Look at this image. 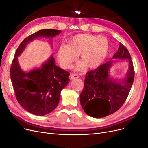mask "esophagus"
<instances>
[{
	"label": "esophagus",
	"instance_id": "1",
	"mask_svg": "<svg viewBox=\"0 0 148 148\" xmlns=\"http://www.w3.org/2000/svg\"><path fill=\"white\" fill-rule=\"evenodd\" d=\"M70 77L71 79H77L79 78V76L77 74H71Z\"/></svg>",
	"mask_w": 148,
	"mask_h": 148
}]
</instances>
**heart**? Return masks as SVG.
Wrapping results in <instances>:
<instances>
[{
    "mask_svg": "<svg viewBox=\"0 0 148 148\" xmlns=\"http://www.w3.org/2000/svg\"><path fill=\"white\" fill-rule=\"evenodd\" d=\"M108 42L102 36L90 34H79L71 38L67 46H62L58 51L57 57L60 65L69 69L79 55V61L75 69L83 70L85 66L95 69L99 66L106 57Z\"/></svg>",
    "mask_w": 148,
    "mask_h": 148,
    "instance_id": "heart-1",
    "label": "heart"
}]
</instances>
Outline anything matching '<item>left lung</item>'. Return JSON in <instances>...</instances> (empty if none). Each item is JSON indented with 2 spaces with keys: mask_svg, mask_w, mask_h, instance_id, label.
I'll return each mask as SVG.
<instances>
[{
  "mask_svg": "<svg viewBox=\"0 0 148 148\" xmlns=\"http://www.w3.org/2000/svg\"><path fill=\"white\" fill-rule=\"evenodd\" d=\"M112 59H128L127 74L122 80L110 77V68L114 60L86 73L80 103L85 113L91 117H104L117 111L124 104L132 86L135 78L133 62L128 49L122 43Z\"/></svg>",
  "mask_w": 148,
  "mask_h": 148,
  "instance_id": "8db88e82",
  "label": "left lung"
}]
</instances>
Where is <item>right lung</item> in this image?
Wrapping results in <instances>:
<instances>
[{
  "instance_id": "right-lung-1",
  "label": "right lung",
  "mask_w": 148,
  "mask_h": 148,
  "mask_svg": "<svg viewBox=\"0 0 148 148\" xmlns=\"http://www.w3.org/2000/svg\"><path fill=\"white\" fill-rule=\"evenodd\" d=\"M60 33V30L41 29L26 38L16 49L11 65L10 78L16 99L23 108L36 115H45L56 108L61 91L70 82V73L56 65L52 56L41 67L25 72L20 68L18 57L33 40L53 38Z\"/></svg>"
}]
</instances>
